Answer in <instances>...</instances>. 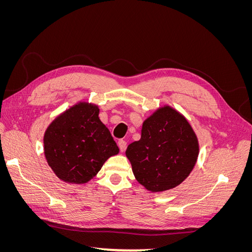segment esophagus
I'll use <instances>...</instances> for the list:
<instances>
[{"instance_id": "esophagus-1", "label": "esophagus", "mask_w": 252, "mask_h": 252, "mask_svg": "<svg viewBox=\"0 0 252 252\" xmlns=\"http://www.w3.org/2000/svg\"><path fill=\"white\" fill-rule=\"evenodd\" d=\"M118 146H119L120 150H121L122 152H123V151H125L126 147H127V143H126L124 140H120V141L118 142Z\"/></svg>"}]
</instances>
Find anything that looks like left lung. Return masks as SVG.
<instances>
[{"label": "left lung", "mask_w": 252, "mask_h": 252, "mask_svg": "<svg viewBox=\"0 0 252 252\" xmlns=\"http://www.w3.org/2000/svg\"><path fill=\"white\" fill-rule=\"evenodd\" d=\"M197 156L199 143L191 126L169 106L144 121L141 139L126 150L136 181L154 192L180 185L193 169Z\"/></svg>", "instance_id": "left-lung-1"}]
</instances>
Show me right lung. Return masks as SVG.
Returning a JSON list of instances; mask_svg holds the SVG:
<instances>
[{"label": "right lung", "mask_w": 252, "mask_h": 252, "mask_svg": "<svg viewBox=\"0 0 252 252\" xmlns=\"http://www.w3.org/2000/svg\"><path fill=\"white\" fill-rule=\"evenodd\" d=\"M44 152L59 179L84 184L100 171L106 159L119 154V147L98 119L97 106L79 103L49 125Z\"/></svg>", "instance_id": "1"}]
</instances>
